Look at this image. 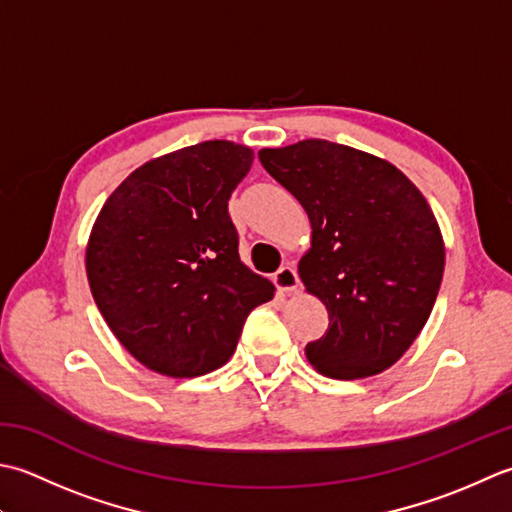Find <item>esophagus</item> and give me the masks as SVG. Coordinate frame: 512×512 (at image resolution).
<instances>
[{
  "mask_svg": "<svg viewBox=\"0 0 512 512\" xmlns=\"http://www.w3.org/2000/svg\"><path fill=\"white\" fill-rule=\"evenodd\" d=\"M274 285L280 291H287V294H289V291H294L298 287V271L291 265L280 267L274 274Z\"/></svg>",
  "mask_w": 512,
  "mask_h": 512,
  "instance_id": "obj_1",
  "label": "esophagus"
}]
</instances>
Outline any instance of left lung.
<instances>
[{
	"label": "left lung",
	"mask_w": 512,
	"mask_h": 512,
	"mask_svg": "<svg viewBox=\"0 0 512 512\" xmlns=\"http://www.w3.org/2000/svg\"><path fill=\"white\" fill-rule=\"evenodd\" d=\"M258 159L311 223L298 274L325 302L329 329L307 344V360L336 380L389 369L429 320L444 274L426 198L395 165L325 139L260 150Z\"/></svg>",
	"instance_id": "1"
}]
</instances>
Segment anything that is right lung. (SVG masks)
<instances>
[{"label": "right lung", "mask_w": 512, "mask_h": 512, "mask_svg": "<svg viewBox=\"0 0 512 512\" xmlns=\"http://www.w3.org/2000/svg\"><path fill=\"white\" fill-rule=\"evenodd\" d=\"M254 152L203 141L141 165L101 207L86 271L114 336L145 367L196 378L232 358L274 285L238 256L227 201Z\"/></svg>", "instance_id": "obj_1"}]
</instances>
